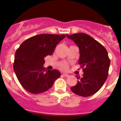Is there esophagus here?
<instances>
[{
  "mask_svg": "<svg viewBox=\"0 0 121 121\" xmlns=\"http://www.w3.org/2000/svg\"><path fill=\"white\" fill-rule=\"evenodd\" d=\"M63 75L64 77H69V75L67 74H63Z\"/></svg>",
  "mask_w": 121,
  "mask_h": 121,
  "instance_id": "obj_1",
  "label": "esophagus"
}]
</instances>
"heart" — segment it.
<instances>
[{"instance_id":"obj_1","label":"heart","mask_w":121,"mask_h":121,"mask_svg":"<svg viewBox=\"0 0 121 121\" xmlns=\"http://www.w3.org/2000/svg\"><path fill=\"white\" fill-rule=\"evenodd\" d=\"M60 67L61 68H62V69H67L68 67V64H67V63H61V64L60 65Z\"/></svg>"}]
</instances>
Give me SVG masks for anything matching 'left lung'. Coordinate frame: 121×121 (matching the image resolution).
I'll return each mask as SVG.
<instances>
[{
  "label": "left lung",
  "instance_id": "obj_1",
  "mask_svg": "<svg viewBox=\"0 0 121 121\" xmlns=\"http://www.w3.org/2000/svg\"><path fill=\"white\" fill-rule=\"evenodd\" d=\"M80 50L78 64L83 69L82 77L77 76V83L71 87L74 94L89 97L100 90L108 75L110 60L108 52L98 41L83 33L67 35Z\"/></svg>",
  "mask_w": 121,
  "mask_h": 121
}]
</instances>
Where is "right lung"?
I'll list each match as a JSON object with an SVG mask.
<instances>
[{"label": "right lung", "instance_id": "obj_1", "mask_svg": "<svg viewBox=\"0 0 121 121\" xmlns=\"http://www.w3.org/2000/svg\"><path fill=\"white\" fill-rule=\"evenodd\" d=\"M65 37V35H36L23 41L17 49L13 69L27 91L34 94L43 93L61 76L58 70H47L43 65L45 57L52 55L57 44Z\"/></svg>", "mask_w": 121, "mask_h": 121}]
</instances>
